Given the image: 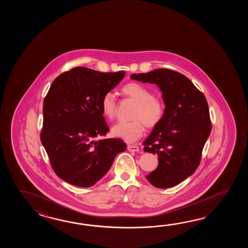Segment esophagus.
Listing matches in <instances>:
<instances>
[{
	"label": "esophagus",
	"mask_w": 248,
	"mask_h": 248,
	"mask_svg": "<svg viewBox=\"0 0 248 248\" xmlns=\"http://www.w3.org/2000/svg\"><path fill=\"white\" fill-rule=\"evenodd\" d=\"M127 151H129V152H133V153H137V152H139V147L137 146V145H127Z\"/></svg>",
	"instance_id": "1"
}]
</instances>
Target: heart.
Wrapping results in <instances>:
<instances>
[{
	"label": "heart",
	"instance_id": "1",
	"mask_svg": "<svg viewBox=\"0 0 248 248\" xmlns=\"http://www.w3.org/2000/svg\"><path fill=\"white\" fill-rule=\"evenodd\" d=\"M122 93L137 103V107L132 116L135 120L118 122L112 126L111 133L126 142H137L144 133V124L148 127H154L162 121L165 104L162 99L154 96L153 92L145 86L137 82H130L123 86ZM116 106V97L113 93L108 92L103 96L101 109L106 119L112 120L114 118Z\"/></svg>",
	"mask_w": 248,
	"mask_h": 248
}]
</instances>
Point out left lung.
Returning a JSON list of instances; mask_svg holds the SVG:
<instances>
[{"mask_svg":"<svg viewBox=\"0 0 248 248\" xmlns=\"http://www.w3.org/2000/svg\"><path fill=\"white\" fill-rule=\"evenodd\" d=\"M130 79L156 84L162 93V121L142 143L143 151L158 154V168L146 175L157 188L179 185L193 174L211 132L205 95L185 75L169 69L133 74Z\"/></svg>","mask_w":248,"mask_h":248,"instance_id":"8db88e82","label":"left lung"}]
</instances>
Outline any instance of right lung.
I'll use <instances>...</instances> for the list:
<instances>
[{"instance_id":"add662e5","label":"right lung","mask_w":248,"mask_h":248,"mask_svg":"<svg viewBox=\"0 0 248 248\" xmlns=\"http://www.w3.org/2000/svg\"><path fill=\"white\" fill-rule=\"evenodd\" d=\"M125 72L100 73L76 67L53 81L43 103L41 141L59 178L90 187L108 172L126 145L119 138L95 141L109 130L101 100L119 84Z\"/></svg>"}]
</instances>
